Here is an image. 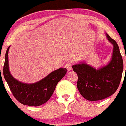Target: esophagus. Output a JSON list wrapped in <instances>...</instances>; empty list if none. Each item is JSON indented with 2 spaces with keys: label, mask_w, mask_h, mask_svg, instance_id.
Wrapping results in <instances>:
<instances>
[{
  "label": "esophagus",
  "mask_w": 126,
  "mask_h": 126,
  "mask_svg": "<svg viewBox=\"0 0 126 126\" xmlns=\"http://www.w3.org/2000/svg\"><path fill=\"white\" fill-rule=\"evenodd\" d=\"M71 67H72V63H70V62H68L65 63V67L67 69L68 71H70L71 69Z\"/></svg>",
  "instance_id": "34e87169"
}]
</instances>
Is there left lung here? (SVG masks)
<instances>
[{"label": "left lung", "mask_w": 126, "mask_h": 126, "mask_svg": "<svg viewBox=\"0 0 126 126\" xmlns=\"http://www.w3.org/2000/svg\"><path fill=\"white\" fill-rule=\"evenodd\" d=\"M106 36L113 46L112 59L107 65L98 70L84 63L72 67L78 74V90L88 100H100L114 94L122 77L123 61L120 48L117 42L108 34Z\"/></svg>", "instance_id": "obj_1"}]
</instances>
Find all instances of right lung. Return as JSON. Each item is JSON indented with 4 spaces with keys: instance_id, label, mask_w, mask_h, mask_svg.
Here are the masks:
<instances>
[{
    "instance_id": "obj_1",
    "label": "right lung",
    "mask_w": 126,
    "mask_h": 126,
    "mask_svg": "<svg viewBox=\"0 0 126 126\" xmlns=\"http://www.w3.org/2000/svg\"><path fill=\"white\" fill-rule=\"evenodd\" d=\"M5 54L3 76L13 95L20 103L30 106H38L49 100L58 82L65 75L66 68H60L53 71L45 78L32 84L21 83L11 74L8 65V51ZM1 76V74H0Z\"/></svg>"
}]
</instances>
